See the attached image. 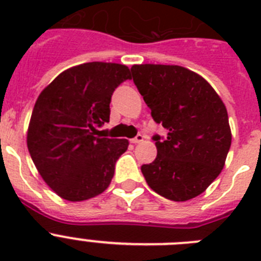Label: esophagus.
<instances>
[{
	"instance_id": "34e87169",
	"label": "esophagus",
	"mask_w": 261,
	"mask_h": 261,
	"mask_svg": "<svg viewBox=\"0 0 261 261\" xmlns=\"http://www.w3.org/2000/svg\"><path fill=\"white\" fill-rule=\"evenodd\" d=\"M144 141V136L142 135H138V136H136L135 138H132V140H130V142H132V144H140V142H142Z\"/></svg>"
}]
</instances>
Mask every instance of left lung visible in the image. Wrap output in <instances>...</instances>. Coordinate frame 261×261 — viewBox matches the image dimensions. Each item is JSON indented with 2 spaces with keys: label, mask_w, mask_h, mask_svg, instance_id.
Here are the masks:
<instances>
[{
  "label": "left lung",
  "mask_w": 261,
  "mask_h": 261,
  "mask_svg": "<svg viewBox=\"0 0 261 261\" xmlns=\"http://www.w3.org/2000/svg\"><path fill=\"white\" fill-rule=\"evenodd\" d=\"M130 71L154 121L168 130L166 140L154 136L156 158L141 167L147 186L172 201L201 195L221 174L231 145L225 103L183 66L141 64Z\"/></svg>",
  "instance_id": "obj_1"
}]
</instances>
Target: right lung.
Wrapping results in <instances>:
<instances>
[{"label": "right lung", "instance_id": "right-lung-1", "mask_svg": "<svg viewBox=\"0 0 261 261\" xmlns=\"http://www.w3.org/2000/svg\"><path fill=\"white\" fill-rule=\"evenodd\" d=\"M129 78L121 64L85 62L60 73L36 99L27 147L43 180L61 199L85 201L111 184L129 142L100 137L98 126L110 121L111 95Z\"/></svg>", "mask_w": 261, "mask_h": 261}]
</instances>
